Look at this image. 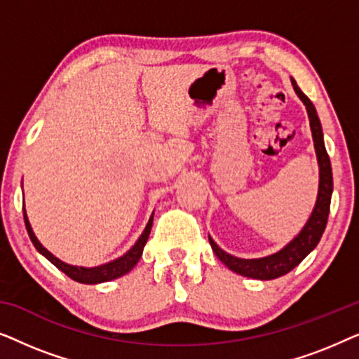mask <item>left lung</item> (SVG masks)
<instances>
[{
  "instance_id": "8db88e82",
  "label": "left lung",
  "mask_w": 359,
  "mask_h": 359,
  "mask_svg": "<svg viewBox=\"0 0 359 359\" xmlns=\"http://www.w3.org/2000/svg\"><path fill=\"white\" fill-rule=\"evenodd\" d=\"M292 86L296 95L301 97V101L306 104L309 122H311V130H312V139L313 147H316L317 161H318V171H320V181H318V194H317V203L313 208L311 217H309L307 224L304 225V229L299 232V235L294 240H291L286 247L279 250L278 253L269 255L264 258H255V259H245L237 258L224 252L222 248H219V245L209 237V243L212 247L215 257L222 262L229 269H232L233 273L242 274V276L253 278V279H276L279 276H284L291 269L297 266L313 248L317 247V243L320 242L323 230L327 227L328 214H330V201H332V191H333V176H332V165L328 154L325 150V144H323V132L320 126V119H318L316 107H313L312 101L304 95L301 88L297 86L296 80H292Z\"/></svg>"
}]
</instances>
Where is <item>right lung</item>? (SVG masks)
I'll return each instance as SVG.
<instances>
[{
  "label": "right lung",
  "mask_w": 359,
  "mask_h": 359,
  "mask_svg": "<svg viewBox=\"0 0 359 359\" xmlns=\"http://www.w3.org/2000/svg\"><path fill=\"white\" fill-rule=\"evenodd\" d=\"M22 210H24V222H26L27 233H29V237H31V242L34 243V247L37 248V252L42 253L43 257L48 259V262H50L52 264H55V266L60 269V271L65 273L68 278H72L73 281L81 283V284L106 283V281H111V279L121 278V276H124V274L129 273L130 269L134 268L137 263H139V259L142 257V252H144V247H145L147 240H149V235H150V230H151V224H154V214H151V217L149 219V224H147V227H145L144 232H142L139 240H137L134 247H132L126 255H122L121 258H117V259H114V262H109V263H106V264H101V266L83 268V266H72V264L63 263L62 259H58L57 257H53V255L48 252L47 248H43L42 243L39 242L37 237L32 232V227H31V224H29L26 209H22Z\"/></svg>",
  "instance_id": "obj_1"
}]
</instances>
